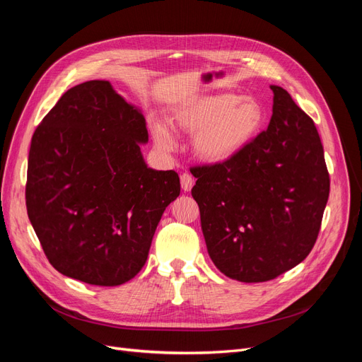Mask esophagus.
Here are the masks:
<instances>
[{
    "label": "esophagus",
    "mask_w": 362,
    "mask_h": 362,
    "mask_svg": "<svg viewBox=\"0 0 362 362\" xmlns=\"http://www.w3.org/2000/svg\"><path fill=\"white\" fill-rule=\"evenodd\" d=\"M193 184H194V178L192 177L190 173H182L181 175V189L184 192H190L192 187H193Z\"/></svg>",
    "instance_id": "esophagus-1"
}]
</instances>
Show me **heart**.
<instances>
[{
    "label": "heart",
    "instance_id": "obj_1",
    "mask_svg": "<svg viewBox=\"0 0 362 362\" xmlns=\"http://www.w3.org/2000/svg\"><path fill=\"white\" fill-rule=\"evenodd\" d=\"M175 124L193 136V151L205 163L218 164L235 158L250 145L264 120L259 103L250 96L214 93L193 98L175 108ZM156 145L170 152L178 145L172 128L154 120Z\"/></svg>",
    "mask_w": 362,
    "mask_h": 362
}]
</instances>
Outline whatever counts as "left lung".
Returning a JSON list of instances; mask_svg holds the SVG:
<instances>
[{"label": "left lung", "mask_w": 362, "mask_h": 362, "mask_svg": "<svg viewBox=\"0 0 362 362\" xmlns=\"http://www.w3.org/2000/svg\"><path fill=\"white\" fill-rule=\"evenodd\" d=\"M272 119L235 158L193 168L192 196L214 266L240 282H264L302 262L329 198L320 136L279 86Z\"/></svg>", "instance_id": "obj_1"}]
</instances>
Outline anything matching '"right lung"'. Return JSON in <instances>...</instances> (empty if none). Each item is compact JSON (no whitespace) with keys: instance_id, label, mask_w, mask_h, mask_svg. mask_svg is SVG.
<instances>
[{"instance_id":"add662e5","label":"right lung","mask_w":362,"mask_h":362,"mask_svg":"<svg viewBox=\"0 0 362 362\" xmlns=\"http://www.w3.org/2000/svg\"><path fill=\"white\" fill-rule=\"evenodd\" d=\"M145 144L140 108L110 81L72 87L36 128L27 213L62 275L113 287L145 266L160 218L181 190L177 172L148 168Z\"/></svg>"}]
</instances>
